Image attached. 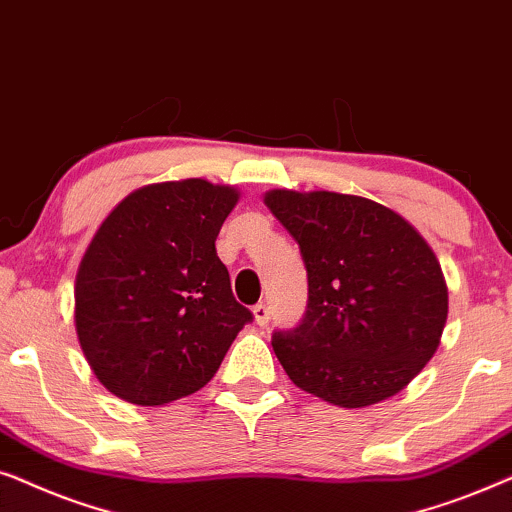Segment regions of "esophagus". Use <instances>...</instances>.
Wrapping results in <instances>:
<instances>
[{
    "label": "esophagus",
    "instance_id": "34e87169",
    "mask_svg": "<svg viewBox=\"0 0 512 512\" xmlns=\"http://www.w3.org/2000/svg\"><path fill=\"white\" fill-rule=\"evenodd\" d=\"M252 313H255V323L260 325V327H264V325H269V318H271V311H269V306L264 304V302H260V304H255V309H252Z\"/></svg>",
    "mask_w": 512,
    "mask_h": 512
}]
</instances>
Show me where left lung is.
Listing matches in <instances>:
<instances>
[{
	"label": "left lung",
	"instance_id": "8db88e82",
	"mask_svg": "<svg viewBox=\"0 0 512 512\" xmlns=\"http://www.w3.org/2000/svg\"><path fill=\"white\" fill-rule=\"evenodd\" d=\"M264 203L299 243L309 281L304 318L271 335L288 377L339 407L403 391L447 320V285L428 243L360 196L276 189Z\"/></svg>",
	"mask_w": 512,
	"mask_h": 512
}]
</instances>
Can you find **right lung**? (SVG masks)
<instances>
[{"label": "right lung", "mask_w": 512, "mask_h": 512, "mask_svg": "<svg viewBox=\"0 0 512 512\" xmlns=\"http://www.w3.org/2000/svg\"><path fill=\"white\" fill-rule=\"evenodd\" d=\"M236 201V189L206 180L142 187L88 245L74 288L79 344L100 384L126 403L196 393L252 323L215 250Z\"/></svg>", "instance_id": "right-lung-1"}]
</instances>
